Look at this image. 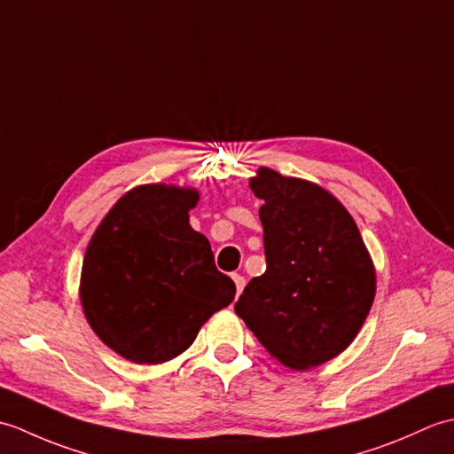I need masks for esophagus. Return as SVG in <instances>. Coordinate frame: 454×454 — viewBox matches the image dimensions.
I'll return each mask as SVG.
<instances>
[{
	"label": "esophagus",
	"instance_id": "esophagus-1",
	"mask_svg": "<svg viewBox=\"0 0 454 454\" xmlns=\"http://www.w3.org/2000/svg\"><path fill=\"white\" fill-rule=\"evenodd\" d=\"M232 278H234V283H236V294L239 296L242 294V291H244V286H246V278L242 277V275H232Z\"/></svg>",
	"mask_w": 454,
	"mask_h": 454
}]
</instances>
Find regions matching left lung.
I'll use <instances>...</instances> for the list:
<instances>
[{"label":"left lung","mask_w":454,"mask_h":454,"mask_svg":"<svg viewBox=\"0 0 454 454\" xmlns=\"http://www.w3.org/2000/svg\"><path fill=\"white\" fill-rule=\"evenodd\" d=\"M267 269L234 310L269 355L306 371L345 351L374 301L376 275L353 216L316 183L259 168Z\"/></svg>","instance_id":"left-lung-1"}]
</instances>
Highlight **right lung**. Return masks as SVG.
I'll use <instances>...</instances> for the list:
<instances>
[{
    "label": "right lung",
    "instance_id": "obj_1",
    "mask_svg": "<svg viewBox=\"0 0 454 454\" xmlns=\"http://www.w3.org/2000/svg\"><path fill=\"white\" fill-rule=\"evenodd\" d=\"M197 202V189L140 185L117 200L85 249L83 314L99 340L132 363L171 361L234 301V281L189 224Z\"/></svg>",
    "mask_w": 454,
    "mask_h": 454
}]
</instances>
